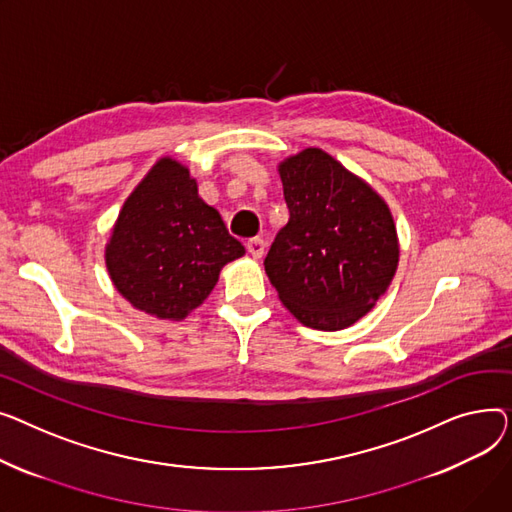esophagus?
<instances>
[{
    "label": "esophagus",
    "mask_w": 512,
    "mask_h": 512,
    "mask_svg": "<svg viewBox=\"0 0 512 512\" xmlns=\"http://www.w3.org/2000/svg\"><path fill=\"white\" fill-rule=\"evenodd\" d=\"M246 248H248V252L254 256V258H262V254H264V250H266V242L262 237H252L250 242L246 244Z\"/></svg>",
    "instance_id": "esophagus-1"
}]
</instances>
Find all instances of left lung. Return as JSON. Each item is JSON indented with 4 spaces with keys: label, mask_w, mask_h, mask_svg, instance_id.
<instances>
[{
    "label": "left lung",
    "mask_w": 512,
    "mask_h": 512,
    "mask_svg": "<svg viewBox=\"0 0 512 512\" xmlns=\"http://www.w3.org/2000/svg\"><path fill=\"white\" fill-rule=\"evenodd\" d=\"M289 223L264 270L304 326L341 330L364 318L399 266V237L384 198L322 148L279 163Z\"/></svg>",
    "instance_id": "8db88e82"
}]
</instances>
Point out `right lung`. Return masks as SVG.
I'll use <instances>...</instances> for the list:
<instances>
[{"label":"right lung","mask_w":512,"mask_h":512,"mask_svg":"<svg viewBox=\"0 0 512 512\" xmlns=\"http://www.w3.org/2000/svg\"><path fill=\"white\" fill-rule=\"evenodd\" d=\"M246 254L190 169L161 157L126 198L105 246L107 273L124 299L161 320H182L215 289L221 268Z\"/></svg>","instance_id":"obj_1"}]
</instances>
